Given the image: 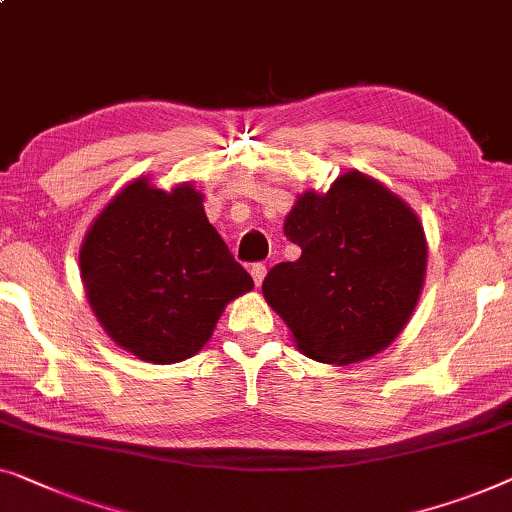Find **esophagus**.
Masks as SVG:
<instances>
[{
  "mask_svg": "<svg viewBox=\"0 0 512 512\" xmlns=\"http://www.w3.org/2000/svg\"><path fill=\"white\" fill-rule=\"evenodd\" d=\"M249 272H251V279H254V284L261 286L263 279H265V265L263 263H254V265H251Z\"/></svg>",
  "mask_w": 512,
  "mask_h": 512,
  "instance_id": "esophagus-1",
  "label": "esophagus"
}]
</instances>
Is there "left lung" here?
Listing matches in <instances>:
<instances>
[{
	"instance_id": "obj_1",
	"label": "left lung",
	"mask_w": 512,
	"mask_h": 512,
	"mask_svg": "<svg viewBox=\"0 0 512 512\" xmlns=\"http://www.w3.org/2000/svg\"><path fill=\"white\" fill-rule=\"evenodd\" d=\"M302 254L263 281V298L295 346L325 365L388 348L411 321L427 272V238L409 203L360 170L307 189L284 219Z\"/></svg>"
}]
</instances>
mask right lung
<instances>
[{"label": "right lung", "instance_id": "obj_1", "mask_svg": "<svg viewBox=\"0 0 512 512\" xmlns=\"http://www.w3.org/2000/svg\"><path fill=\"white\" fill-rule=\"evenodd\" d=\"M80 277L101 328L124 351L173 365L210 342L226 305L254 288L207 221L189 182L170 191L136 177L96 214Z\"/></svg>", "mask_w": 512, "mask_h": 512}]
</instances>
